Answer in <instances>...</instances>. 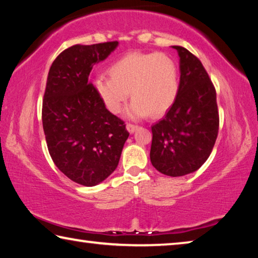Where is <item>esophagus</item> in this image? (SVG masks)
<instances>
[{"mask_svg":"<svg viewBox=\"0 0 258 258\" xmlns=\"http://www.w3.org/2000/svg\"><path fill=\"white\" fill-rule=\"evenodd\" d=\"M138 127H139L138 125H134V124H131V123L126 124V128H127V131H128L130 133H134L135 131L138 130Z\"/></svg>","mask_w":258,"mask_h":258,"instance_id":"34e87169","label":"esophagus"}]
</instances>
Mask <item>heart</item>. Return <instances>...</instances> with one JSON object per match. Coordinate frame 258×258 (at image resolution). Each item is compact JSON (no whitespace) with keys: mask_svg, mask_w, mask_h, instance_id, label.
I'll return each mask as SVG.
<instances>
[{"mask_svg":"<svg viewBox=\"0 0 258 258\" xmlns=\"http://www.w3.org/2000/svg\"><path fill=\"white\" fill-rule=\"evenodd\" d=\"M110 77L99 76L94 89L111 113H119L130 97L128 116L160 117L175 102L178 92L176 62L163 53L132 52L109 67Z\"/></svg>","mask_w":258,"mask_h":258,"instance_id":"1","label":"heart"}]
</instances>
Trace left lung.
<instances>
[{"label":"left lung","mask_w":258,"mask_h":258,"mask_svg":"<svg viewBox=\"0 0 258 258\" xmlns=\"http://www.w3.org/2000/svg\"><path fill=\"white\" fill-rule=\"evenodd\" d=\"M180 86L175 102L165 117L151 126V164L157 171L176 177L197 171L215 145L220 116L216 90L202 61L182 46Z\"/></svg>","instance_id":"obj_1"}]
</instances>
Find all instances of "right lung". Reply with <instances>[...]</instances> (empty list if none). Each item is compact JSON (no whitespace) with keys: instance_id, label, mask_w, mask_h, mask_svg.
Returning <instances> with one entry per match:
<instances>
[{"instance_id":"right-lung-1","label":"right lung","mask_w":258,"mask_h":258,"mask_svg":"<svg viewBox=\"0 0 258 258\" xmlns=\"http://www.w3.org/2000/svg\"><path fill=\"white\" fill-rule=\"evenodd\" d=\"M118 42L68 47L52 62L42 104V121L53 163L72 181L93 186L119 163L130 133L112 115L89 76Z\"/></svg>"}]
</instances>
